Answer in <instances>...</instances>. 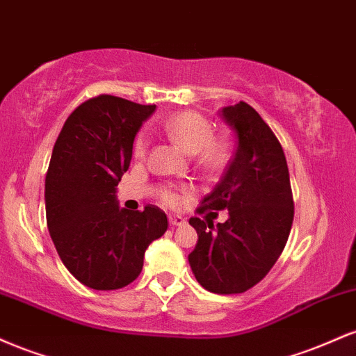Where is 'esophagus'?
Instances as JSON below:
<instances>
[{
    "mask_svg": "<svg viewBox=\"0 0 356 356\" xmlns=\"http://www.w3.org/2000/svg\"><path fill=\"white\" fill-rule=\"evenodd\" d=\"M169 224L170 226H184L186 219L181 218V216H169Z\"/></svg>",
    "mask_w": 356,
    "mask_h": 356,
    "instance_id": "1",
    "label": "esophagus"
}]
</instances>
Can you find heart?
<instances>
[{
    "label": "heart",
    "mask_w": 356,
    "mask_h": 356,
    "mask_svg": "<svg viewBox=\"0 0 356 356\" xmlns=\"http://www.w3.org/2000/svg\"><path fill=\"white\" fill-rule=\"evenodd\" d=\"M165 136L177 144L186 154L197 155L199 164L207 169L222 165L227 159V145L224 140L212 138V127L201 113L179 112L164 122ZM147 152V138L138 137L134 145L136 157H144ZM165 204L175 206L179 195L172 191L162 194Z\"/></svg>",
    "instance_id": "heart-1"
}]
</instances>
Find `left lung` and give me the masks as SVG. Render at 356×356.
<instances>
[{
	"mask_svg": "<svg viewBox=\"0 0 356 356\" xmlns=\"http://www.w3.org/2000/svg\"><path fill=\"white\" fill-rule=\"evenodd\" d=\"M219 115L236 136L234 157L199 212L227 209V220L214 226L209 219H189L197 231L189 264L207 291L234 295L275 266L295 207L283 147L266 122L246 102L222 107Z\"/></svg>",
	"mask_w": 356,
	"mask_h": 356,
	"instance_id": "obj_1",
	"label": "left lung"
}]
</instances>
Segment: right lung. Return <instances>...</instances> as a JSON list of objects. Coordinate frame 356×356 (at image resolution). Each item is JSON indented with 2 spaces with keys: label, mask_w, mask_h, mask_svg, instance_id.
I'll list each match as a JSON object with an SVG mask.
<instances>
[{
  "label": "right lung",
  "mask_w": 356,
  "mask_h": 356,
  "mask_svg": "<svg viewBox=\"0 0 356 356\" xmlns=\"http://www.w3.org/2000/svg\"><path fill=\"white\" fill-rule=\"evenodd\" d=\"M154 110L120 97H95L73 110L53 147L44 179L48 231L65 268L92 289L132 283L145 249L169 226L157 206L132 212L117 201L134 140Z\"/></svg>",
  "instance_id": "obj_1"
}]
</instances>
